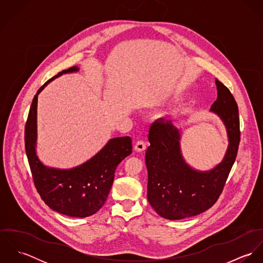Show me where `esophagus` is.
Returning <instances> with one entry per match:
<instances>
[{
	"label": "esophagus",
	"instance_id": "34e87169",
	"mask_svg": "<svg viewBox=\"0 0 263 263\" xmlns=\"http://www.w3.org/2000/svg\"><path fill=\"white\" fill-rule=\"evenodd\" d=\"M146 148H147V145L144 141H138L135 145V150L137 152H143L146 150Z\"/></svg>",
	"mask_w": 263,
	"mask_h": 263
}]
</instances>
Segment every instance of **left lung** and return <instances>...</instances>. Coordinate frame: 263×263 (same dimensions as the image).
<instances>
[{
	"mask_svg": "<svg viewBox=\"0 0 263 263\" xmlns=\"http://www.w3.org/2000/svg\"><path fill=\"white\" fill-rule=\"evenodd\" d=\"M218 98L212 111L223 119L229 147L221 164L209 172H198L184 162L179 147L180 134L171 120L159 118L151 125L150 147L146 152L148 200L161 217L180 220L212 208L219 199L236 160L240 143V121L236 100L216 79Z\"/></svg>",
	"mask_w": 263,
	"mask_h": 263,
	"instance_id": "1",
	"label": "left lung"
}]
</instances>
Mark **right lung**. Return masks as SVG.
<instances>
[{
  "instance_id": "right-lung-1",
  "label": "right lung",
  "mask_w": 263,
  "mask_h": 263,
  "mask_svg": "<svg viewBox=\"0 0 263 263\" xmlns=\"http://www.w3.org/2000/svg\"><path fill=\"white\" fill-rule=\"evenodd\" d=\"M76 71L77 67L64 70L39 88L28 113L24 140L33 182L41 199L60 214L85 218L94 215L104 205L115 169L133 152V147L129 137L114 138L91 160L70 170L49 168L38 160L35 153L38 93L54 78Z\"/></svg>"
}]
</instances>
